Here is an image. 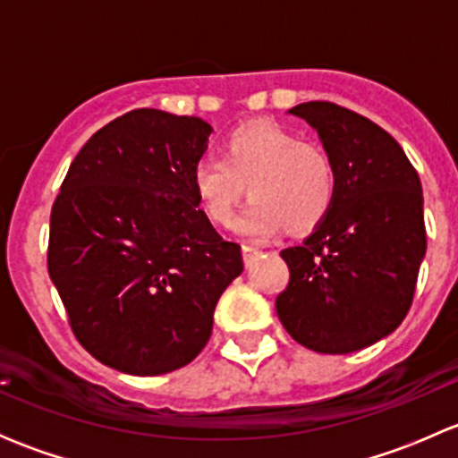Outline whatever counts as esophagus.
I'll return each mask as SVG.
<instances>
[{"instance_id": "34e87169", "label": "esophagus", "mask_w": 458, "mask_h": 458, "mask_svg": "<svg viewBox=\"0 0 458 458\" xmlns=\"http://www.w3.org/2000/svg\"><path fill=\"white\" fill-rule=\"evenodd\" d=\"M242 255H243V263H246V267H250L252 263L257 261V257L261 255V250H259V248H255V246H248V243H243Z\"/></svg>"}]
</instances>
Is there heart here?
<instances>
[{"label": "heart", "mask_w": 458, "mask_h": 458, "mask_svg": "<svg viewBox=\"0 0 458 458\" xmlns=\"http://www.w3.org/2000/svg\"><path fill=\"white\" fill-rule=\"evenodd\" d=\"M221 159L192 165L191 186L203 216L230 225L239 201L252 203L239 216L246 234H272L284 228L293 237L312 233L326 221L339 191V173L330 152L275 122L234 128L219 146Z\"/></svg>", "instance_id": "obj_1"}]
</instances>
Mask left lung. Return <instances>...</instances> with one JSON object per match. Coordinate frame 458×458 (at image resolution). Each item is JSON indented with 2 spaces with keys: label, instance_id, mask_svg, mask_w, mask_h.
<instances>
[{
  "label": "left lung",
  "instance_id": "1",
  "mask_svg": "<svg viewBox=\"0 0 458 458\" xmlns=\"http://www.w3.org/2000/svg\"><path fill=\"white\" fill-rule=\"evenodd\" d=\"M321 137L339 173L330 215L281 257L290 281L276 315L297 344L348 354L399 327L426 257L419 174L390 132L330 101L290 110Z\"/></svg>",
  "mask_w": 458,
  "mask_h": 458
}]
</instances>
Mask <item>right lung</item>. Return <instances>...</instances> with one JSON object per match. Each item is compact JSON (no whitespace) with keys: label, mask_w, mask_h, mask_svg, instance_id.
Returning a JSON list of instances; mask_svg holds the SVG:
<instances>
[{"label":"right lung","mask_w":458,"mask_h":458,"mask_svg":"<svg viewBox=\"0 0 458 458\" xmlns=\"http://www.w3.org/2000/svg\"><path fill=\"white\" fill-rule=\"evenodd\" d=\"M212 128L137 108L68 168L50 212L48 275L72 335L104 366L157 377L206 348L221 293L243 270L191 186Z\"/></svg>","instance_id":"1"}]
</instances>
